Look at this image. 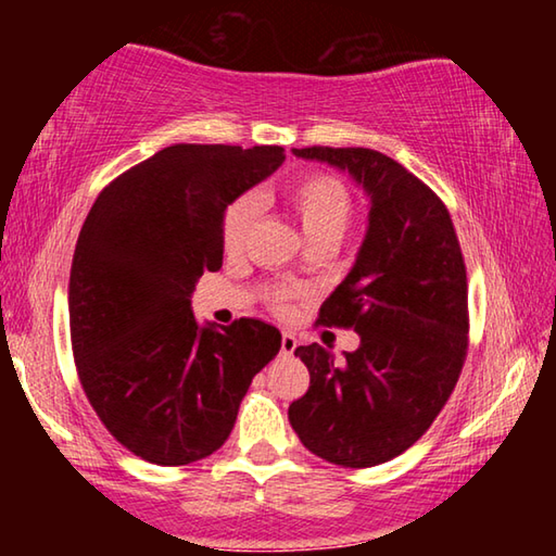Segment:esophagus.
<instances>
[{
    "label": "esophagus",
    "instance_id": "34e87169",
    "mask_svg": "<svg viewBox=\"0 0 556 556\" xmlns=\"http://www.w3.org/2000/svg\"><path fill=\"white\" fill-rule=\"evenodd\" d=\"M281 355H291L296 351V338L291 336V333H281Z\"/></svg>",
    "mask_w": 556,
    "mask_h": 556
}]
</instances>
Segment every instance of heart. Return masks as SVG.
Here are the masks:
<instances>
[{"mask_svg": "<svg viewBox=\"0 0 556 556\" xmlns=\"http://www.w3.org/2000/svg\"><path fill=\"white\" fill-rule=\"evenodd\" d=\"M285 203L289 205V211L294 213V218L299 220L301 232H304L308 244H336L343 238V232L353 220L351 191H348V186L341 178L331 174L314 172L291 178L285 186ZM255 218L257 201L252 199V195H240V199H235L228 205L220 225L223 250L228 252V255H238V252H242L252 225H255ZM289 294V289H277L275 294H271V304L281 308Z\"/></svg>", "mask_w": 556, "mask_h": 556, "instance_id": "b5f03b06", "label": "heart"}]
</instances>
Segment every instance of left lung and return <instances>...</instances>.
Listing matches in <instances>:
<instances>
[{
    "label": "left lung",
    "mask_w": 556,
    "mask_h": 556,
    "mask_svg": "<svg viewBox=\"0 0 556 556\" xmlns=\"http://www.w3.org/2000/svg\"><path fill=\"white\" fill-rule=\"evenodd\" d=\"M348 172L370 199L368 232L318 324L353 328L361 345L336 361L299 345L312 375L289 421L312 454L345 468L400 456L454 392L468 348V285L454 223L427 184L363 147L291 149Z\"/></svg>",
    "instance_id": "1"
}]
</instances>
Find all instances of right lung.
I'll return each instance as SVG.
<instances>
[{
	"instance_id": "obj_1",
	"label": "right lung",
	"mask_w": 556,
	"mask_h": 556,
	"mask_svg": "<svg viewBox=\"0 0 556 556\" xmlns=\"http://www.w3.org/2000/svg\"><path fill=\"white\" fill-rule=\"evenodd\" d=\"M281 162V147H166L102 188L83 223L73 357L102 425L149 464L218 451L252 378L279 353L281 333L257 318L201 326L191 294L223 267L225 208Z\"/></svg>"
}]
</instances>
